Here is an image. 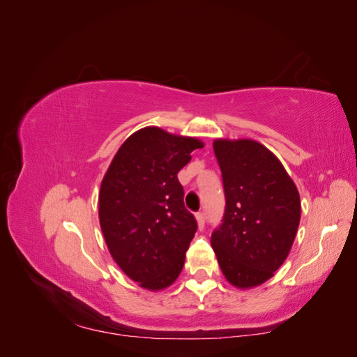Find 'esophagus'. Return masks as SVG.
Returning a JSON list of instances; mask_svg holds the SVG:
<instances>
[{
	"label": "esophagus",
	"instance_id": "34e87169",
	"mask_svg": "<svg viewBox=\"0 0 357 357\" xmlns=\"http://www.w3.org/2000/svg\"><path fill=\"white\" fill-rule=\"evenodd\" d=\"M197 220H198V226H199V228H204V223H205V215H204V213H197Z\"/></svg>",
	"mask_w": 357,
	"mask_h": 357
}]
</instances>
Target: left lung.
<instances>
[{"mask_svg":"<svg viewBox=\"0 0 357 357\" xmlns=\"http://www.w3.org/2000/svg\"><path fill=\"white\" fill-rule=\"evenodd\" d=\"M226 198L211 245L222 273L240 289L265 283L283 265L301 219L299 192L282 162L253 139H215Z\"/></svg>","mask_w":357,"mask_h":357,"instance_id":"obj_1","label":"left lung"}]
</instances>
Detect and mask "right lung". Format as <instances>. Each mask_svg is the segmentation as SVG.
<instances>
[{
    "mask_svg": "<svg viewBox=\"0 0 357 357\" xmlns=\"http://www.w3.org/2000/svg\"><path fill=\"white\" fill-rule=\"evenodd\" d=\"M204 144L147 126L126 138L100 190V223L109 252L139 286H171L185 265L197 220L183 202L178 171Z\"/></svg>",
    "mask_w": 357,
    "mask_h": 357,
    "instance_id": "1",
    "label": "right lung"
}]
</instances>
